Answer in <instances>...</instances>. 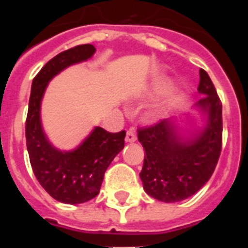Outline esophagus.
<instances>
[{
    "label": "esophagus",
    "instance_id": "obj_1",
    "mask_svg": "<svg viewBox=\"0 0 248 248\" xmlns=\"http://www.w3.org/2000/svg\"><path fill=\"white\" fill-rule=\"evenodd\" d=\"M135 140H137V135L133 130H128L126 131V135H125V141L126 143H134Z\"/></svg>",
    "mask_w": 248,
    "mask_h": 248
}]
</instances>
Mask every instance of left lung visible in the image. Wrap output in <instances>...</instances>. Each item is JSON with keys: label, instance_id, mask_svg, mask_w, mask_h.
I'll use <instances>...</instances> for the list:
<instances>
[{"label": "left lung", "instance_id": "1", "mask_svg": "<svg viewBox=\"0 0 248 248\" xmlns=\"http://www.w3.org/2000/svg\"><path fill=\"white\" fill-rule=\"evenodd\" d=\"M196 107L207 115L206 126L184 137L171 119L138 129L146 156L140 172L144 190L163 202L190 198L210 180L222 148V104L209 74L200 69Z\"/></svg>", "mask_w": 248, "mask_h": 248}]
</instances>
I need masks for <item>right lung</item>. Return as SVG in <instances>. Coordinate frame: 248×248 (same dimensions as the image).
<instances>
[{"instance_id":"obj_1","label":"right lung","mask_w":248,"mask_h":248,"mask_svg":"<svg viewBox=\"0 0 248 248\" xmlns=\"http://www.w3.org/2000/svg\"><path fill=\"white\" fill-rule=\"evenodd\" d=\"M95 52L92 45H80L57 54L38 72L32 82L26 141L34 175L43 189L63 203H83L99 194L105 170L124 148L125 130L109 133L94 128L88 138L72 151L54 148L41 124V102L54 76L67 67L91 58Z\"/></svg>"}]
</instances>
